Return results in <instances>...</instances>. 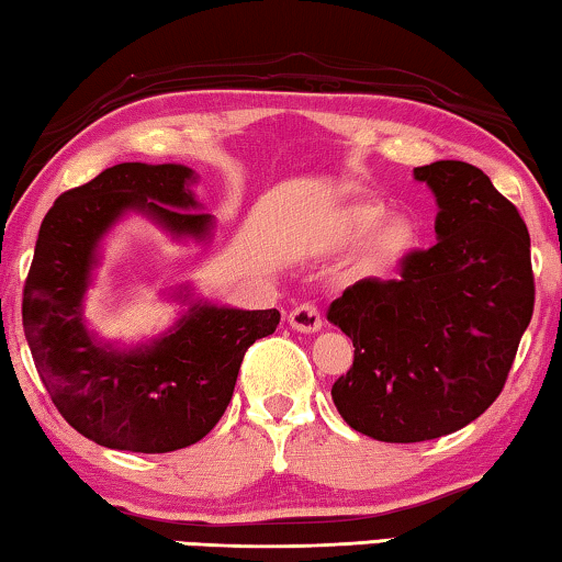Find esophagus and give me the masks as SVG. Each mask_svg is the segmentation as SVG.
I'll use <instances>...</instances> for the list:
<instances>
[{
  "mask_svg": "<svg viewBox=\"0 0 562 562\" xmlns=\"http://www.w3.org/2000/svg\"><path fill=\"white\" fill-rule=\"evenodd\" d=\"M288 323L300 334H315V330L323 328V318H321V311L311 303H303L297 307H292L290 315H288Z\"/></svg>",
  "mask_w": 562,
  "mask_h": 562,
  "instance_id": "1",
  "label": "esophagus"
}]
</instances>
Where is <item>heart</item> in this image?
<instances>
[{
  "instance_id": "obj_1",
  "label": "heart",
  "mask_w": 562,
  "mask_h": 562,
  "mask_svg": "<svg viewBox=\"0 0 562 562\" xmlns=\"http://www.w3.org/2000/svg\"><path fill=\"white\" fill-rule=\"evenodd\" d=\"M367 240L363 265L369 272H386L390 267L407 257L420 241V228L413 218L386 216V209L376 201H353L341 211L336 221V236L346 244Z\"/></svg>"
}]
</instances>
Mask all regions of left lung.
I'll use <instances>...</instances> for the list:
<instances>
[{
  "instance_id": "obj_1",
  "label": "left lung",
  "mask_w": 562,
  "mask_h": 562,
  "mask_svg": "<svg viewBox=\"0 0 562 562\" xmlns=\"http://www.w3.org/2000/svg\"><path fill=\"white\" fill-rule=\"evenodd\" d=\"M436 195V247L397 280L344 290L328 321L353 341L330 390L353 430L420 442L461 430L499 397L535 307L529 234L488 176L461 160L415 168Z\"/></svg>"
}]
</instances>
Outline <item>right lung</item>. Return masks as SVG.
I'll return each mask as SVG.
<instances>
[{
  "label": "right lung",
  "instance_id": "add662e5",
  "mask_svg": "<svg viewBox=\"0 0 562 562\" xmlns=\"http://www.w3.org/2000/svg\"><path fill=\"white\" fill-rule=\"evenodd\" d=\"M186 165L122 162L63 193L43 218L22 292V326L53 405L70 428L104 448L170 453L209 436L234 394L244 353L274 334L280 313L170 297L188 311L153 341L116 346L89 330L83 300L101 241L126 213H142L172 239L209 241Z\"/></svg>",
  "mask_w": 562,
  "mask_h": 562
}]
</instances>
